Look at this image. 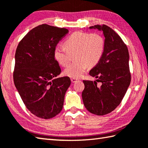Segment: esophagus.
<instances>
[{
	"instance_id": "1",
	"label": "esophagus",
	"mask_w": 148,
	"mask_h": 148,
	"mask_svg": "<svg viewBox=\"0 0 148 148\" xmlns=\"http://www.w3.org/2000/svg\"><path fill=\"white\" fill-rule=\"evenodd\" d=\"M71 81H72V83H74L77 82V81H78V79H76V78H71Z\"/></svg>"
}]
</instances>
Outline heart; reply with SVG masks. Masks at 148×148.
<instances>
[{
	"label": "heart",
	"instance_id": "1",
	"mask_svg": "<svg viewBox=\"0 0 148 148\" xmlns=\"http://www.w3.org/2000/svg\"><path fill=\"white\" fill-rule=\"evenodd\" d=\"M64 48L57 46L54 50V57L58 64L66 67L71 55L75 62L64 70L65 76L79 78L87 67L92 68L99 64L105 49V40L98 33L77 31L69 36L64 42Z\"/></svg>",
	"mask_w": 148,
	"mask_h": 148
}]
</instances>
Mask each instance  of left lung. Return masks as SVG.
<instances>
[{"label":"left lung","instance_id":"left-lung-1","mask_svg":"<svg viewBox=\"0 0 148 148\" xmlns=\"http://www.w3.org/2000/svg\"><path fill=\"white\" fill-rule=\"evenodd\" d=\"M90 29L102 31L105 37V49L102 57L89 74L97 81L83 80V103L92 114L103 116L117 108L126 93L131 81L129 53L126 45L111 28L92 26ZM97 82L102 84L99 87Z\"/></svg>","mask_w":148,"mask_h":148}]
</instances>
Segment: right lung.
Here are the masks:
<instances>
[{
	"instance_id": "right-lung-1",
	"label": "right lung",
	"mask_w": 148,
	"mask_h": 148,
	"mask_svg": "<svg viewBox=\"0 0 148 148\" xmlns=\"http://www.w3.org/2000/svg\"><path fill=\"white\" fill-rule=\"evenodd\" d=\"M68 32L65 28L40 25L27 34L16 50L14 85L26 108L40 118L60 112L71 83L67 76L56 77L62 71L54 57L56 45Z\"/></svg>"
}]
</instances>
